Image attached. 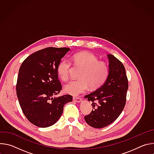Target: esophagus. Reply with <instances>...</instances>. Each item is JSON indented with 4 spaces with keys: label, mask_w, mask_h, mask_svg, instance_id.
I'll return each mask as SVG.
<instances>
[{
    "label": "esophagus",
    "mask_w": 154,
    "mask_h": 154,
    "mask_svg": "<svg viewBox=\"0 0 154 154\" xmlns=\"http://www.w3.org/2000/svg\"><path fill=\"white\" fill-rule=\"evenodd\" d=\"M73 100L75 102H80L82 100V98L80 97H73Z\"/></svg>",
    "instance_id": "esophagus-1"
}]
</instances>
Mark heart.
I'll return each instance as SVG.
<instances>
[{
	"mask_svg": "<svg viewBox=\"0 0 154 154\" xmlns=\"http://www.w3.org/2000/svg\"><path fill=\"white\" fill-rule=\"evenodd\" d=\"M71 62L77 67L82 68L79 80H71L64 86V91L72 95H78L90 89L95 90L100 87L106 80L109 74V67L104 61H99L98 58L90 52H80L74 54ZM71 69V63L64 60L61 61L57 66V74L63 81L69 78Z\"/></svg>",
	"mask_w": 154,
	"mask_h": 154,
	"instance_id": "heart-1",
	"label": "heart"
}]
</instances>
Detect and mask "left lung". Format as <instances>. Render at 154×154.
Here are the masks:
<instances>
[{"instance_id":"1","label":"left lung","mask_w":154,"mask_h":154,"mask_svg":"<svg viewBox=\"0 0 154 154\" xmlns=\"http://www.w3.org/2000/svg\"><path fill=\"white\" fill-rule=\"evenodd\" d=\"M109 74L97 90L85 96L91 101V112L85 116L94 128H103L113 122L121 115L126 103L128 84L124 66L113 55H108Z\"/></svg>"}]
</instances>
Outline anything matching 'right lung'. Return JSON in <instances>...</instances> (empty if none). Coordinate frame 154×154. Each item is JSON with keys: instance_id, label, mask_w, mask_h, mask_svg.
<instances>
[{"instance_id": "1", "label": "right lung", "mask_w": 154, "mask_h": 154, "mask_svg": "<svg viewBox=\"0 0 154 154\" xmlns=\"http://www.w3.org/2000/svg\"><path fill=\"white\" fill-rule=\"evenodd\" d=\"M68 48H46L26 58L19 70L16 94L26 118L39 127H48L59 119L64 105L72 96H53L62 89L58 79L57 66L69 51Z\"/></svg>"}]
</instances>
